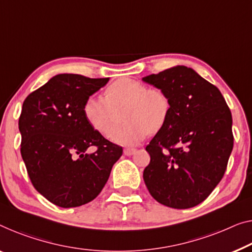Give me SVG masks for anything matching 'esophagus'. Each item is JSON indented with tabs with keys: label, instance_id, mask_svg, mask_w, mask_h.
<instances>
[{
	"label": "esophagus",
	"instance_id": "esophagus-1",
	"mask_svg": "<svg viewBox=\"0 0 252 252\" xmlns=\"http://www.w3.org/2000/svg\"><path fill=\"white\" fill-rule=\"evenodd\" d=\"M123 153H125V155H126V156H131V155H133L134 153H136V149H134V148H126L125 150H123Z\"/></svg>",
	"mask_w": 252,
	"mask_h": 252
}]
</instances>
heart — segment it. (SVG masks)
<instances>
[{
    "label": "heart",
    "mask_w": 252,
    "mask_h": 252,
    "mask_svg": "<svg viewBox=\"0 0 252 252\" xmlns=\"http://www.w3.org/2000/svg\"><path fill=\"white\" fill-rule=\"evenodd\" d=\"M104 98L89 97L84 104L88 123L104 137L111 138L122 115L126 121L114 134V141L133 146L164 127L171 114V99L160 88H149L137 79L122 78L105 89Z\"/></svg>",
    "instance_id": "1"
}]
</instances>
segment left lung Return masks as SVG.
Masks as SVG:
<instances>
[{
  "label": "left lung",
  "instance_id": "left-lung-1",
  "mask_svg": "<svg viewBox=\"0 0 252 252\" xmlns=\"http://www.w3.org/2000/svg\"><path fill=\"white\" fill-rule=\"evenodd\" d=\"M142 80L171 99L166 125L146 147V187L164 206L194 207L219 185L233 149L232 114L219 88L191 67L176 65Z\"/></svg>",
  "mask_w": 252,
  "mask_h": 252
}]
</instances>
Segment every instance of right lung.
I'll use <instances>...</instances> for the list:
<instances>
[{
	"label": "right lung",
	"instance_id": "add662e5",
	"mask_svg": "<svg viewBox=\"0 0 252 252\" xmlns=\"http://www.w3.org/2000/svg\"><path fill=\"white\" fill-rule=\"evenodd\" d=\"M108 80L58 74L22 104V159L35 189L59 207H78L94 200L122 155V147L105 139L84 115L86 100ZM92 145L96 152L87 154Z\"/></svg>",
	"mask_w": 252,
	"mask_h": 252
}]
</instances>
